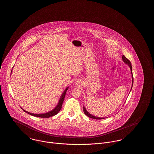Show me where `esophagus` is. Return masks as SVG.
<instances>
[{"instance_id":"esophagus-1","label":"esophagus","mask_w":154,"mask_h":154,"mask_svg":"<svg viewBox=\"0 0 154 154\" xmlns=\"http://www.w3.org/2000/svg\"><path fill=\"white\" fill-rule=\"evenodd\" d=\"M75 84H78V81H76V82H75Z\"/></svg>"}]
</instances>
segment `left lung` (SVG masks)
Returning a JSON list of instances; mask_svg holds the SVG:
<instances>
[{
    "label": "left lung",
    "mask_w": 154,
    "mask_h": 154,
    "mask_svg": "<svg viewBox=\"0 0 154 154\" xmlns=\"http://www.w3.org/2000/svg\"><path fill=\"white\" fill-rule=\"evenodd\" d=\"M122 60H123V61L125 63V64H126V65H128V66H129V67H130V69H131V74H132V87H131V91H130V92H131V90H132L133 84V74H132V65H131V63L130 60H129V59H128L126 58L125 57L124 55H123V56H122ZM83 110H84V114H85L87 117L95 119H104V118H106L103 117H96V116H94L92 115L91 114H90L89 112H88V111H87V110H86V108H85L84 106H83Z\"/></svg>",
    "instance_id": "8db88e82"
}]
</instances>
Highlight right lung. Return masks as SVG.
Masks as SVG:
<instances>
[{"label": "right lung", "mask_w": 154, "mask_h": 154, "mask_svg": "<svg viewBox=\"0 0 154 154\" xmlns=\"http://www.w3.org/2000/svg\"><path fill=\"white\" fill-rule=\"evenodd\" d=\"M11 72H12V70H11ZM69 88V87H67V88L65 89V90L63 91V92L62 93V94L60 96V99L59 100L58 103L57 104V105L56 106V107L52 109L51 111H49V112H45V113H43V114H34V113H32V112H28L26 110L23 109L22 107H21L22 109V110H23L25 112L29 114L30 115L32 116H34V117H37L40 118H49L52 117V116H55L56 114H57L59 112V111L60 110L61 108H62V104L63 102L64 101V99H65V95L66 94V91H67Z\"/></svg>", "instance_id": "obj_1"}]
</instances>
